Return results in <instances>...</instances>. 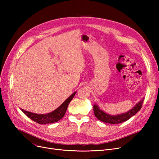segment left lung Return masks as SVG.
<instances>
[{
  "label": "left lung",
  "instance_id": "left-lung-1",
  "mask_svg": "<svg viewBox=\"0 0 159 159\" xmlns=\"http://www.w3.org/2000/svg\"><path fill=\"white\" fill-rule=\"evenodd\" d=\"M143 99L138 102L134 107H133L128 112L125 113H122L116 115H111L104 112L102 110H100L98 106L96 104L93 106V111L96 117L103 122L109 124H119L125 122L129 119L131 116L135 115L138 111H140L142 107V105L143 103Z\"/></svg>",
  "mask_w": 159,
  "mask_h": 159
}]
</instances>
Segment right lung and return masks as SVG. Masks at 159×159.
<instances>
[{
	"instance_id": "obj_1",
	"label": "right lung",
	"mask_w": 159,
	"mask_h": 159,
	"mask_svg": "<svg viewBox=\"0 0 159 159\" xmlns=\"http://www.w3.org/2000/svg\"><path fill=\"white\" fill-rule=\"evenodd\" d=\"M76 93L77 92H74L71 95H70L68 98H67L59 107L57 108V109L49 113L48 114H37L25 111L22 109H21V110L32 120L35 121L39 124H47L54 123L61 120L64 116L70 102H71V101L73 99Z\"/></svg>"
}]
</instances>
